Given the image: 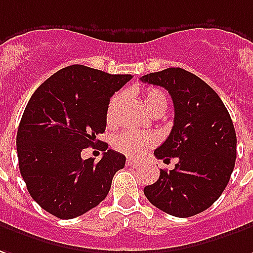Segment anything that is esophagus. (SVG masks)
Masks as SVG:
<instances>
[{
  "mask_svg": "<svg viewBox=\"0 0 253 253\" xmlns=\"http://www.w3.org/2000/svg\"><path fill=\"white\" fill-rule=\"evenodd\" d=\"M127 166H131V167H138L139 164V162L138 160H134V159H130V157H128V159H127Z\"/></svg>",
  "mask_w": 253,
  "mask_h": 253,
  "instance_id": "34e87169",
  "label": "esophagus"
}]
</instances>
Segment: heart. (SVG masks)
Listing matches in <instances>:
<instances>
[{
	"mask_svg": "<svg viewBox=\"0 0 253 253\" xmlns=\"http://www.w3.org/2000/svg\"><path fill=\"white\" fill-rule=\"evenodd\" d=\"M125 100V96L119 93L114 96L108 105L107 111V122L108 125H114L116 121V111ZM142 102L145 108L151 114H159L167 107V94L159 89H146L142 93ZM157 142V138L153 134H142L135 131H123L116 135L114 139V146L127 156H141L151 149Z\"/></svg>",
	"mask_w": 253,
	"mask_h": 253,
	"instance_id": "b5f03b06",
	"label": "heart"
}]
</instances>
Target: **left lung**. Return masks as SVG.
<instances>
[{
	"label": "left lung",
	"mask_w": 253,
	"mask_h": 253,
	"mask_svg": "<svg viewBox=\"0 0 253 253\" xmlns=\"http://www.w3.org/2000/svg\"><path fill=\"white\" fill-rule=\"evenodd\" d=\"M145 84L162 86L174 102V126L155 151L157 159L178 163L160 169L144 193L153 206L178 218L206 211L229 183L237 155V137L225 104L212 87L182 68L144 75Z\"/></svg>",
	"instance_id": "obj_1"
}]
</instances>
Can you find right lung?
Returning <instances> with one entry per match:
<instances>
[{
  "label": "right lung",
  "instance_id": "1",
  "mask_svg": "<svg viewBox=\"0 0 253 253\" xmlns=\"http://www.w3.org/2000/svg\"><path fill=\"white\" fill-rule=\"evenodd\" d=\"M131 75H111L86 65H70L35 90L17 128L19 169L30 196L60 219L84 215L101 203L126 156L102 149L101 160H84L107 128L111 97Z\"/></svg>",
  "mask_w": 253,
  "mask_h": 253
}]
</instances>
